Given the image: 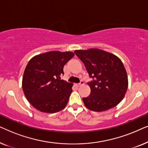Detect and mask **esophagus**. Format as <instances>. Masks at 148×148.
I'll return each instance as SVG.
<instances>
[{"instance_id":"1","label":"esophagus","mask_w":148,"mask_h":148,"mask_svg":"<svg viewBox=\"0 0 148 148\" xmlns=\"http://www.w3.org/2000/svg\"><path fill=\"white\" fill-rule=\"evenodd\" d=\"M84 81H81V82L79 83V84H77V86L79 87V86H82V85H84Z\"/></svg>"}]
</instances>
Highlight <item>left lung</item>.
<instances>
[{
	"label": "left lung",
	"instance_id": "obj_1",
	"mask_svg": "<svg viewBox=\"0 0 148 148\" xmlns=\"http://www.w3.org/2000/svg\"><path fill=\"white\" fill-rule=\"evenodd\" d=\"M90 78V96L83 98L89 110L102 112L116 106L124 98L128 88L127 71L120 58L104 50L91 48L75 50Z\"/></svg>",
	"mask_w": 148,
	"mask_h": 148
}]
</instances>
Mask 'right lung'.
Here are the masks:
<instances>
[{"instance_id":"1","label":"right lung","mask_w":148,"mask_h":148,"mask_svg":"<svg viewBox=\"0 0 148 148\" xmlns=\"http://www.w3.org/2000/svg\"><path fill=\"white\" fill-rule=\"evenodd\" d=\"M74 55L72 52L50 51L31 58L24 71L22 88L34 108L47 113L65 108L73 84L60 79V76L64 64Z\"/></svg>"}]
</instances>
